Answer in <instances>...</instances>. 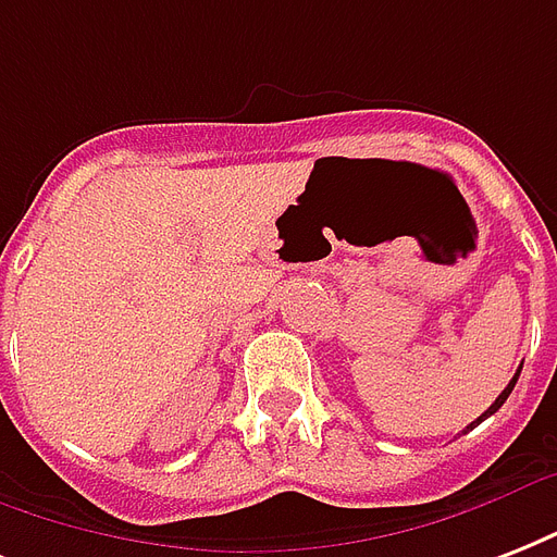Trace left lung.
Returning <instances> with one entry per match:
<instances>
[{
	"label": "left lung",
	"mask_w": 557,
	"mask_h": 557,
	"mask_svg": "<svg viewBox=\"0 0 557 557\" xmlns=\"http://www.w3.org/2000/svg\"><path fill=\"white\" fill-rule=\"evenodd\" d=\"M517 376H520V371H517L515 376H511V382H508V385H505V392L499 394V397H496L494 403H491V409H487L485 414H479V418L473 420V423H470V426H467V430H473V426H479V423H482V420H485V418H491V414H494V411H499V406H503V403L508 400V394L515 392V385H517ZM467 430H465V432H467Z\"/></svg>",
	"instance_id": "8db88e82"
}]
</instances>
